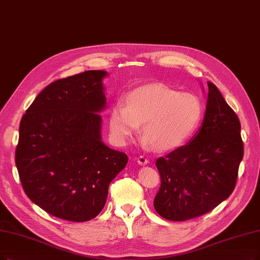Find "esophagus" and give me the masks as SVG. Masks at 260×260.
<instances>
[{
    "mask_svg": "<svg viewBox=\"0 0 260 260\" xmlns=\"http://www.w3.org/2000/svg\"><path fill=\"white\" fill-rule=\"evenodd\" d=\"M137 161L140 165H146L148 163V160L146 157H145V155H140L139 158H137Z\"/></svg>",
    "mask_w": 260,
    "mask_h": 260,
    "instance_id": "obj_1",
    "label": "esophagus"
}]
</instances>
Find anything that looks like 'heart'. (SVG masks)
Segmentation results:
<instances>
[{"instance_id": "obj_1", "label": "heart", "mask_w": 260, "mask_h": 260, "mask_svg": "<svg viewBox=\"0 0 260 260\" xmlns=\"http://www.w3.org/2000/svg\"><path fill=\"white\" fill-rule=\"evenodd\" d=\"M126 107L117 103L109 115L112 139L126 144L143 124L144 144L158 151L180 147L199 128L204 116L202 100L192 92H179L160 83L131 90Z\"/></svg>"}]
</instances>
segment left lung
Instances as JSON below:
<instances>
[{
  "mask_svg": "<svg viewBox=\"0 0 260 260\" xmlns=\"http://www.w3.org/2000/svg\"><path fill=\"white\" fill-rule=\"evenodd\" d=\"M241 124L220 90L208 82L200 130L155 166L161 176L154 209L169 221H186L211 211L236 186L243 158Z\"/></svg>",
  "mask_w": 260,
  "mask_h": 260,
  "instance_id": "8db88e82",
  "label": "left lung"
}]
</instances>
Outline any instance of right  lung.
Here are the masks:
<instances>
[{
  "mask_svg": "<svg viewBox=\"0 0 260 260\" xmlns=\"http://www.w3.org/2000/svg\"><path fill=\"white\" fill-rule=\"evenodd\" d=\"M105 70H87L49 84L19 127L16 165L28 199L71 222L96 217L109 185L128 162L101 140L107 107Z\"/></svg>",
  "mask_w": 260,
  "mask_h": 260,
  "instance_id": "obj_1",
  "label": "right lung"
}]
</instances>
